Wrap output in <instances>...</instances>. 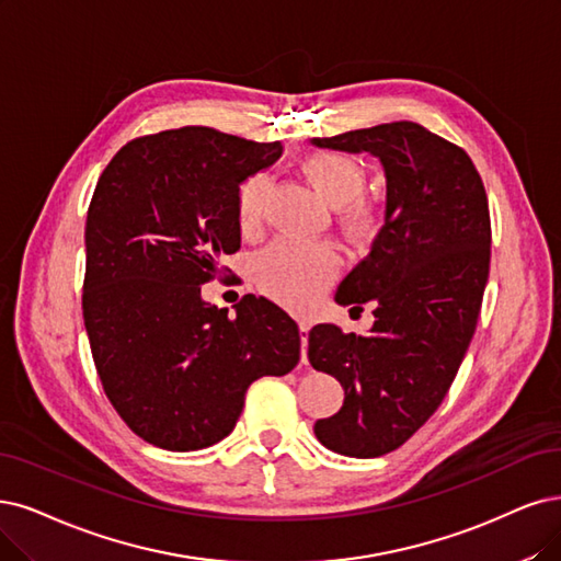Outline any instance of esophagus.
I'll return each instance as SVG.
<instances>
[{"label":"esophagus","mask_w":561,"mask_h":561,"mask_svg":"<svg viewBox=\"0 0 561 561\" xmlns=\"http://www.w3.org/2000/svg\"><path fill=\"white\" fill-rule=\"evenodd\" d=\"M307 340H309V323L300 321V360L307 365Z\"/></svg>","instance_id":"esophagus-1"}]
</instances>
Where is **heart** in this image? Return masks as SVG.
<instances>
[{
    "mask_svg": "<svg viewBox=\"0 0 561 561\" xmlns=\"http://www.w3.org/2000/svg\"><path fill=\"white\" fill-rule=\"evenodd\" d=\"M300 169L317 194L333 207H344L342 221L351 238L369 236L375 217L358 201L365 192L363 165L340 152H317L302 159ZM270 190L267 175L249 178L238 192V221L242 231H254L263 217ZM337 273V254L328 244H300L277 240L254 263L259 286L284 305L302 307Z\"/></svg>",
    "mask_w": 561,
    "mask_h": 561,
    "instance_id": "obj_1",
    "label": "heart"
}]
</instances>
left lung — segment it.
Masks as SVG:
<instances>
[{
  "mask_svg": "<svg viewBox=\"0 0 561 561\" xmlns=\"http://www.w3.org/2000/svg\"><path fill=\"white\" fill-rule=\"evenodd\" d=\"M312 145L367 152L386 175L381 231L335 296L375 302V325L367 337L314 325L307 351L344 388L342 409L314 423L317 439L348 458H379L437 411L467 354L490 273L488 196L469 154L416 122Z\"/></svg>",
  "mask_w": 561,
  "mask_h": 561,
  "instance_id": "8db88e82",
  "label": "left lung"
}]
</instances>
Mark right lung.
I'll list each match as a JSON object with an SVG mask.
<instances>
[{"label": "right lung", "mask_w": 561, "mask_h": 561, "mask_svg": "<svg viewBox=\"0 0 561 561\" xmlns=\"http://www.w3.org/2000/svg\"><path fill=\"white\" fill-rule=\"evenodd\" d=\"M279 157V140L182 127L127 142L96 182L82 319L111 404L152 446L221 442L247 388L300 360L298 325L275 302L249 294L228 317L201 298L240 249V184Z\"/></svg>", "instance_id": "1"}]
</instances>
